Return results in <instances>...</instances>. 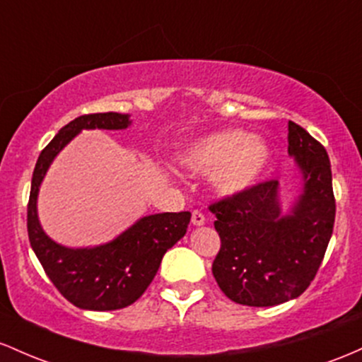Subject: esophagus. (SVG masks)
Returning <instances> with one entry per match:
<instances>
[{"label": "esophagus", "instance_id": "34e87169", "mask_svg": "<svg viewBox=\"0 0 362 362\" xmlns=\"http://www.w3.org/2000/svg\"><path fill=\"white\" fill-rule=\"evenodd\" d=\"M192 222L193 226H203L205 224V215H203L200 210H194L192 214Z\"/></svg>", "mask_w": 362, "mask_h": 362}]
</instances>
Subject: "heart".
I'll return each mask as SVG.
<instances>
[{
  "instance_id": "1",
  "label": "heart",
  "mask_w": 362,
  "mask_h": 362,
  "mask_svg": "<svg viewBox=\"0 0 362 362\" xmlns=\"http://www.w3.org/2000/svg\"><path fill=\"white\" fill-rule=\"evenodd\" d=\"M269 160V148L239 129L212 133L186 147L181 162L197 173H215L222 193H239L253 186Z\"/></svg>"
}]
</instances>
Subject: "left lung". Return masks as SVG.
<instances>
[{"label":"left lung","mask_w":362,"mask_h":362,"mask_svg":"<svg viewBox=\"0 0 362 362\" xmlns=\"http://www.w3.org/2000/svg\"><path fill=\"white\" fill-rule=\"evenodd\" d=\"M289 153L304 177L303 194L291 215H280L277 180L209 205L221 238L212 274L221 291L238 304L265 308L301 296L334 233L335 197L327 150L289 121Z\"/></svg>","instance_id":"left-lung-1"}]
</instances>
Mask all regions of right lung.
Returning a JSON list of instances; mask_svg holds the SVG:
<instances>
[{
  "label": "right lung",
  "mask_w": 362,
  "mask_h": 362,
  "mask_svg": "<svg viewBox=\"0 0 362 362\" xmlns=\"http://www.w3.org/2000/svg\"><path fill=\"white\" fill-rule=\"evenodd\" d=\"M128 124V116L119 112L75 117L44 147L32 174L27 205L28 241L61 296L82 310L112 311L135 303L156 277L165 251L186 234L192 218L189 212L148 215L115 241L90 250H70L56 245L44 234L35 203L51 160L80 129H123Z\"/></svg>",
  "instance_id": "1"
}]
</instances>
